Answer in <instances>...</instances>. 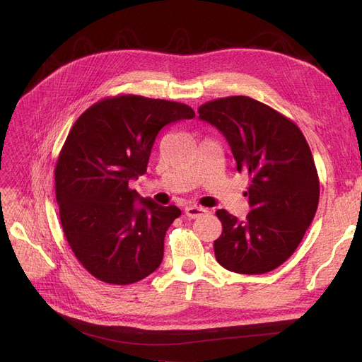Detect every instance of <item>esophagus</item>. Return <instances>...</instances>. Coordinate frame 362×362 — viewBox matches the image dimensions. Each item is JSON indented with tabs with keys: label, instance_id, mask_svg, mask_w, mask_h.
Returning a JSON list of instances; mask_svg holds the SVG:
<instances>
[{
	"label": "esophagus",
	"instance_id": "esophagus-1",
	"mask_svg": "<svg viewBox=\"0 0 362 362\" xmlns=\"http://www.w3.org/2000/svg\"><path fill=\"white\" fill-rule=\"evenodd\" d=\"M184 213H185V216H187L189 218H196V217H199V216H204V214H206L208 211L205 210V208H202V206L190 205V206H185Z\"/></svg>",
	"mask_w": 362,
	"mask_h": 362
}]
</instances>
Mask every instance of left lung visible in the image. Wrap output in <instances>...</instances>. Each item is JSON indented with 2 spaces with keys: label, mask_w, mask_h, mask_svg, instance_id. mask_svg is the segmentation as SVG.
<instances>
[{
  "label": "left lung",
  "mask_w": 362,
  "mask_h": 362,
  "mask_svg": "<svg viewBox=\"0 0 362 362\" xmlns=\"http://www.w3.org/2000/svg\"><path fill=\"white\" fill-rule=\"evenodd\" d=\"M198 113L225 136L237 170L250 180L245 221L216 211L223 226L214 242L217 262L242 275L279 267L302 242L319 205V175L306 139L290 119L249 96L205 103Z\"/></svg>",
  "instance_id": "8db88e82"
}]
</instances>
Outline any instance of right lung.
I'll list each match as a JSON object with an SVG mask.
<instances>
[{
	"label": "right lung",
	"instance_id": "1",
	"mask_svg": "<svg viewBox=\"0 0 362 362\" xmlns=\"http://www.w3.org/2000/svg\"><path fill=\"white\" fill-rule=\"evenodd\" d=\"M193 108L166 100L120 95L76 119L56 166V199L68 243L100 281L127 286L161 264L164 235L180 217L129 189L146 172L160 129L193 119Z\"/></svg>",
	"mask_w": 362,
	"mask_h": 362
}]
</instances>
